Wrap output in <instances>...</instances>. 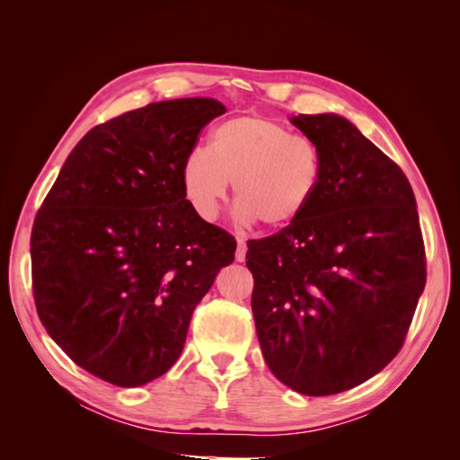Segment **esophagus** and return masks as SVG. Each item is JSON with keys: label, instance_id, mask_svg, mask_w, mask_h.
I'll return each instance as SVG.
<instances>
[{"label": "esophagus", "instance_id": "34e87169", "mask_svg": "<svg viewBox=\"0 0 460 460\" xmlns=\"http://www.w3.org/2000/svg\"><path fill=\"white\" fill-rule=\"evenodd\" d=\"M235 242H238V249H235V261L243 262L245 261V253H247V243H245L243 238H238Z\"/></svg>", "mask_w": 460, "mask_h": 460}]
</instances>
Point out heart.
Segmentation results:
<instances>
[{
  "mask_svg": "<svg viewBox=\"0 0 460 460\" xmlns=\"http://www.w3.org/2000/svg\"><path fill=\"white\" fill-rule=\"evenodd\" d=\"M184 198L213 220L230 182L242 220L286 228L307 211L323 182V153L311 137L267 117L220 122L208 147H193L180 169Z\"/></svg>",
  "mask_w": 460,
  "mask_h": 460,
  "instance_id": "b5f03b06",
  "label": "heart"
}]
</instances>
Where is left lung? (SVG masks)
I'll return each mask as SVG.
<instances>
[{"label":"left lung","mask_w":460,"mask_h":460,"mask_svg":"<svg viewBox=\"0 0 460 460\" xmlns=\"http://www.w3.org/2000/svg\"><path fill=\"white\" fill-rule=\"evenodd\" d=\"M323 153V182L294 225L247 242L262 357L297 394L333 395L392 363L426 286L407 176L347 119L291 117Z\"/></svg>","instance_id":"left-lung-1"}]
</instances>
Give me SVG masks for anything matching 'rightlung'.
<instances>
[{
    "instance_id": "obj_1",
    "label": "right lung",
    "mask_w": 460,
    "mask_h": 460,
    "mask_svg": "<svg viewBox=\"0 0 460 460\" xmlns=\"http://www.w3.org/2000/svg\"><path fill=\"white\" fill-rule=\"evenodd\" d=\"M211 97L149 103L92 128L66 157L31 235L36 311L75 363L137 387L182 353L193 309L235 240L184 198L180 169Z\"/></svg>"
}]
</instances>
